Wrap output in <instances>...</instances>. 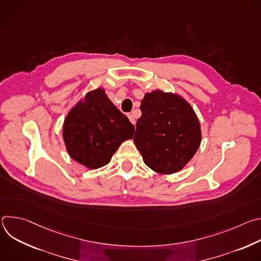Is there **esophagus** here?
<instances>
[{
    "label": "esophagus",
    "instance_id": "34e87169",
    "mask_svg": "<svg viewBox=\"0 0 261 261\" xmlns=\"http://www.w3.org/2000/svg\"><path fill=\"white\" fill-rule=\"evenodd\" d=\"M128 118H129V120H130V122L133 124V125H135V119H134V117H133V115H131V114H129L128 115Z\"/></svg>",
    "mask_w": 261,
    "mask_h": 261
}]
</instances>
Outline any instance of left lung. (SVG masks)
<instances>
[{
  "label": "left lung",
  "mask_w": 261,
  "mask_h": 261,
  "mask_svg": "<svg viewBox=\"0 0 261 261\" xmlns=\"http://www.w3.org/2000/svg\"><path fill=\"white\" fill-rule=\"evenodd\" d=\"M140 110L133 140L144 163L162 174L180 170L201 141L200 124L190 104L177 95L154 91L144 95Z\"/></svg>",
  "instance_id": "1"
}]
</instances>
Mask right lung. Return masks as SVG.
Returning <instances> with one entry per match:
<instances>
[{"instance_id":"right-lung-1","label":"right lung","mask_w":261,"mask_h":261,"mask_svg":"<svg viewBox=\"0 0 261 261\" xmlns=\"http://www.w3.org/2000/svg\"><path fill=\"white\" fill-rule=\"evenodd\" d=\"M134 131V126L104 90L97 89L69 111L63 137L72 159L96 169L106 165L120 144L133 137Z\"/></svg>"}]
</instances>
